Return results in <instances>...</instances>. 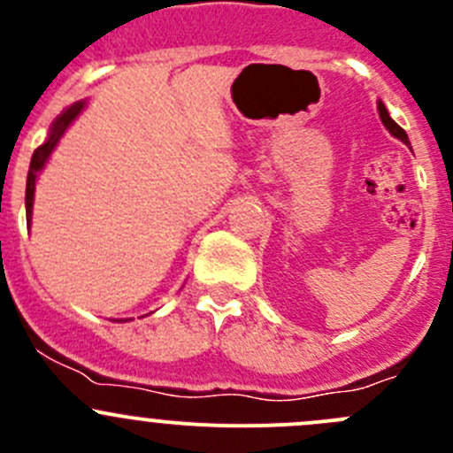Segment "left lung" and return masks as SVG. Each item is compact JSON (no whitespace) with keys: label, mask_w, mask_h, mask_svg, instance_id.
<instances>
[{"label":"left lung","mask_w":453,"mask_h":453,"mask_svg":"<svg viewBox=\"0 0 453 453\" xmlns=\"http://www.w3.org/2000/svg\"><path fill=\"white\" fill-rule=\"evenodd\" d=\"M377 111H379V118H381V122H383V127H386L388 131H390L392 135H395L396 140H401L403 142V144H408L410 146V140H408V134H405L403 129H401L399 125H396L395 120H392L390 118V113H388V109H386V104L381 103V100H379L377 103ZM410 149H412V146H410Z\"/></svg>","instance_id":"left-lung-1"}]
</instances>
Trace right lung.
<instances>
[{"label": "right lung", "instance_id": "1", "mask_svg": "<svg viewBox=\"0 0 453 453\" xmlns=\"http://www.w3.org/2000/svg\"><path fill=\"white\" fill-rule=\"evenodd\" d=\"M87 107V100H79V103L70 104L67 109H63L61 116H57V120L52 122V127H50V134L48 138H45L43 144L39 146V149L32 153V159H30V171H28V181H26V221H28V226L32 223V205H35V186H36V180H39V173L43 171L45 164H48L50 155H52V150L57 149L58 140L63 138V134H65L67 129H70L72 122L76 120V118L81 116V111ZM116 322H127V319H116Z\"/></svg>", "mask_w": 453, "mask_h": 453}]
</instances>
